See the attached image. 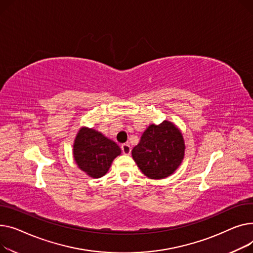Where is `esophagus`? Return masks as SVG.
Returning <instances> with one entry per match:
<instances>
[{
	"mask_svg": "<svg viewBox=\"0 0 253 253\" xmlns=\"http://www.w3.org/2000/svg\"><path fill=\"white\" fill-rule=\"evenodd\" d=\"M122 150H123V153L126 154V155H128L131 151V148L128 144H123L122 145Z\"/></svg>",
	"mask_w": 253,
	"mask_h": 253,
	"instance_id": "esophagus-1",
	"label": "esophagus"
}]
</instances>
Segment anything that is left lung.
<instances>
[{"label":"left lung","instance_id":"obj_1","mask_svg":"<svg viewBox=\"0 0 253 253\" xmlns=\"http://www.w3.org/2000/svg\"><path fill=\"white\" fill-rule=\"evenodd\" d=\"M133 160L142 172L159 180L170 175L180 167L185 155V142L181 130L165 121L146 128L137 146L131 150Z\"/></svg>","mask_w":253,"mask_h":253}]
</instances>
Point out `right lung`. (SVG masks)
Instances as JSON below:
<instances>
[{"label":"right lung","instance_id":"right-lung-1","mask_svg":"<svg viewBox=\"0 0 253 253\" xmlns=\"http://www.w3.org/2000/svg\"><path fill=\"white\" fill-rule=\"evenodd\" d=\"M121 148L94 128L82 127L74 140L73 157L78 167L91 177L106 174Z\"/></svg>","mask_w":253,"mask_h":253}]
</instances>
